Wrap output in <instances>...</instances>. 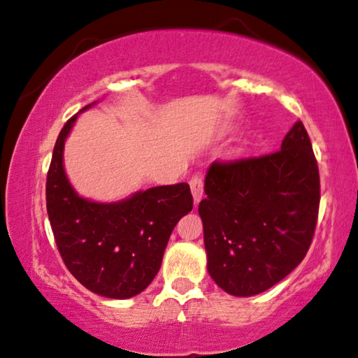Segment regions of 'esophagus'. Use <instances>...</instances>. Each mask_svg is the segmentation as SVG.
Wrapping results in <instances>:
<instances>
[{
  "label": "esophagus",
  "instance_id": "1",
  "mask_svg": "<svg viewBox=\"0 0 358 358\" xmlns=\"http://www.w3.org/2000/svg\"><path fill=\"white\" fill-rule=\"evenodd\" d=\"M189 187H192V193H193V198H194V203H199L201 201L203 194H204V182H203V176L201 175H194L192 176V180H189Z\"/></svg>",
  "mask_w": 358,
  "mask_h": 358
}]
</instances>
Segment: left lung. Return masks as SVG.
<instances>
[{
    "instance_id": "obj_1",
    "label": "left lung",
    "mask_w": 358,
    "mask_h": 358,
    "mask_svg": "<svg viewBox=\"0 0 358 358\" xmlns=\"http://www.w3.org/2000/svg\"><path fill=\"white\" fill-rule=\"evenodd\" d=\"M199 203L208 271L224 292L254 296L282 282L306 257L319 213V170L296 121L282 149L213 162Z\"/></svg>"
}]
</instances>
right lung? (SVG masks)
<instances>
[{"label": "right lung", "mask_w": 358, "mask_h": 358, "mask_svg": "<svg viewBox=\"0 0 358 358\" xmlns=\"http://www.w3.org/2000/svg\"><path fill=\"white\" fill-rule=\"evenodd\" d=\"M76 116L57 137L47 173V214L57 249L70 273L90 292L111 299L132 298L155 278L171 231L193 209L189 185L149 188L117 203L78 196L64 169L65 139Z\"/></svg>", "instance_id": "add662e5"}]
</instances>
